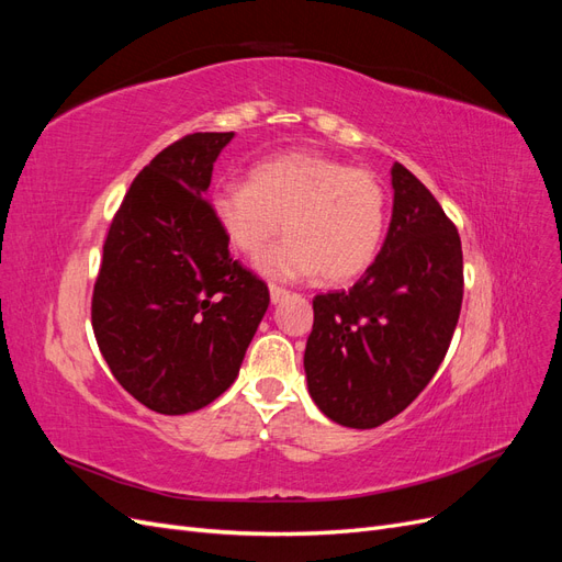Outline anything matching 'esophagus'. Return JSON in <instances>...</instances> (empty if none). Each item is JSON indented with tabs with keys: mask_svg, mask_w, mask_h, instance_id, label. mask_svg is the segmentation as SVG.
<instances>
[{
	"mask_svg": "<svg viewBox=\"0 0 562 562\" xmlns=\"http://www.w3.org/2000/svg\"><path fill=\"white\" fill-rule=\"evenodd\" d=\"M288 295V291L285 288H281V285H277V283H269V297H271V302H281L283 297Z\"/></svg>",
	"mask_w": 562,
	"mask_h": 562,
	"instance_id": "esophagus-1",
	"label": "esophagus"
}]
</instances>
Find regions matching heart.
<instances>
[{"label":"heart","mask_w":562,"mask_h":562,"mask_svg":"<svg viewBox=\"0 0 562 562\" xmlns=\"http://www.w3.org/2000/svg\"><path fill=\"white\" fill-rule=\"evenodd\" d=\"M211 213L229 246L258 258L285 223L288 239L260 258L269 279L323 274L345 283L375 262L386 227L382 182L363 168L318 155L285 151L252 166L248 182L220 184Z\"/></svg>","instance_id":"obj_1"}]
</instances>
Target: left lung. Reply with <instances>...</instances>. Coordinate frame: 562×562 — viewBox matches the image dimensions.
Returning a JSON list of instances; mask_svg holds the SVG:
<instances>
[{
	"mask_svg": "<svg viewBox=\"0 0 562 562\" xmlns=\"http://www.w3.org/2000/svg\"><path fill=\"white\" fill-rule=\"evenodd\" d=\"M384 246L349 291L314 297L304 372L318 411L351 429L403 413L443 363L464 295L462 241L434 194L391 168Z\"/></svg>",
	"mask_w": 562,
	"mask_h": 562,
	"instance_id": "obj_1",
	"label": "left lung"
}]
</instances>
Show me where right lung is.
<instances>
[{"mask_svg": "<svg viewBox=\"0 0 562 562\" xmlns=\"http://www.w3.org/2000/svg\"><path fill=\"white\" fill-rule=\"evenodd\" d=\"M234 133H190L135 176L112 217L91 300L100 353L161 415L201 411L239 375L269 307L211 213L213 164Z\"/></svg>", "mask_w": 562, "mask_h": 562, "instance_id": "right-lung-1", "label": "right lung"}]
</instances>
